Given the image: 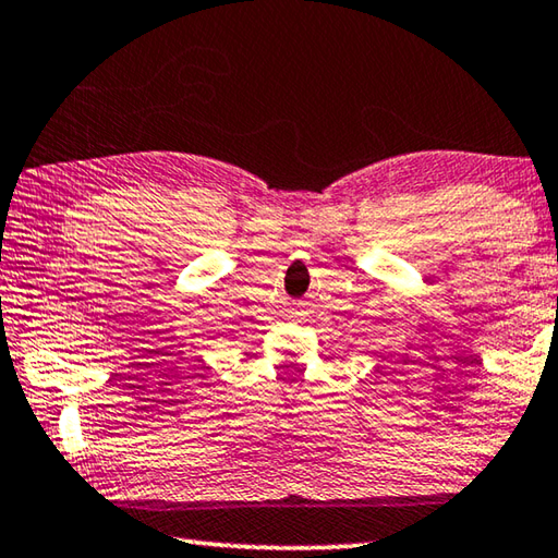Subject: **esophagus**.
Returning <instances> with one entry per match:
<instances>
[{
    "label": "esophagus",
    "instance_id": "esophagus-1",
    "mask_svg": "<svg viewBox=\"0 0 558 558\" xmlns=\"http://www.w3.org/2000/svg\"><path fill=\"white\" fill-rule=\"evenodd\" d=\"M298 314H300V312H298Z\"/></svg>",
    "mask_w": 558,
    "mask_h": 558
}]
</instances>
